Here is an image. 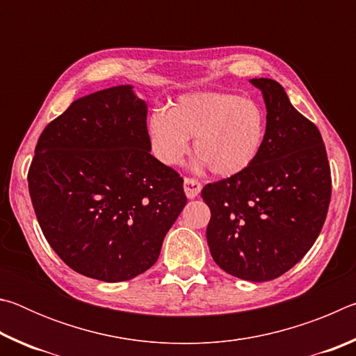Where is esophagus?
<instances>
[{"label":"esophagus","mask_w":356,"mask_h":356,"mask_svg":"<svg viewBox=\"0 0 356 356\" xmlns=\"http://www.w3.org/2000/svg\"><path fill=\"white\" fill-rule=\"evenodd\" d=\"M201 188H202V185L200 180H196L193 177L184 179V190H185V195L188 200H195V197L201 193Z\"/></svg>","instance_id":"1"}]
</instances>
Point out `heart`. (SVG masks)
<instances>
[{
	"mask_svg": "<svg viewBox=\"0 0 356 356\" xmlns=\"http://www.w3.org/2000/svg\"><path fill=\"white\" fill-rule=\"evenodd\" d=\"M154 155L165 165H177L195 136L193 149L201 165L216 176L243 172L261 155L267 136V116L251 97L229 92H191L168 111L154 110L147 119Z\"/></svg>",
	"mask_w": 356,
	"mask_h": 356,
	"instance_id": "1",
	"label": "heart"
}]
</instances>
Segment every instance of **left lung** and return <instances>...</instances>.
I'll list each match as a JSON object with an SVG mask.
<instances>
[{"label":"left lung","mask_w":356,"mask_h":356,"mask_svg":"<svg viewBox=\"0 0 356 356\" xmlns=\"http://www.w3.org/2000/svg\"><path fill=\"white\" fill-rule=\"evenodd\" d=\"M267 108V136L248 170L202 188L210 209L207 243L226 273L270 281L314 245L327 218L331 176L322 135L298 113L284 88L252 78Z\"/></svg>","instance_id":"obj_1"}]
</instances>
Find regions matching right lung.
I'll list each match as a JSON object with an SVG mask.
<instances>
[{"label": "right lung", "mask_w": 356, "mask_h": 356, "mask_svg": "<svg viewBox=\"0 0 356 356\" xmlns=\"http://www.w3.org/2000/svg\"><path fill=\"white\" fill-rule=\"evenodd\" d=\"M147 105L122 84L75 100L39 136L28 171L47 242L72 270L119 282L149 270L186 204L150 155Z\"/></svg>", "instance_id": "1"}]
</instances>
